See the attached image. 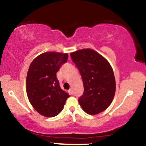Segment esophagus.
<instances>
[{"label": "esophagus", "instance_id": "1", "mask_svg": "<svg viewBox=\"0 0 146 146\" xmlns=\"http://www.w3.org/2000/svg\"><path fill=\"white\" fill-rule=\"evenodd\" d=\"M69 93H70V94H72V95H73V94H74V92H73V89H72V88H70V90H69Z\"/></svg>", "mask_w": 146, "mask_h": 146}]
</instances>
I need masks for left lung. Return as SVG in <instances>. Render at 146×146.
Masks as SVG:
<instances>
[{
    "mask_svg": "<svg viewBox=\"0 0 146 146\" xmlns=\"http://www.w3.org/2000/svg\"><path fill=\"white\" fill-rule=\"evenodd\" d=\"M79 69L84 93L78 101L85 112L96 115L110 105L115 93V79L107 59L92 49H82L70 53Z\"/></svg>",
    "mask_w": 146,
    "mask_h": 146,
    "instance_id": "8db88e82",
    "label": "left lung"
}]
</instances>
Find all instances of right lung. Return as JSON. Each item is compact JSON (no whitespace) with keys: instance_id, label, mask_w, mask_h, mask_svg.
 <instances>
[{"instance_id":"obj_1","label":"right lung","mask_w":146,"mask_h":146,"mask_svg":"<svg viewBox=\"0 0 146 146\" xmlns=\"http://www.w3.org/2000/svg\"><path fill=\"white\" fill-rule=\"evenodd\" d=\"M67 53L47 52L38 55L29 66L27 93L34 109L42 115L54 117L61 113L70 95L61 89L56 73L66 62Z\"/></svg>"}]
</instances>
